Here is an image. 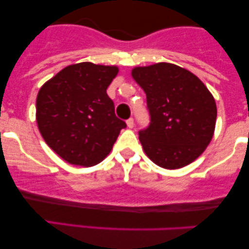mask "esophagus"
Segmentation results:
<instances>
[{"label":"esophagus","mask_w":249,"mask_h":249,"mask_svg":"<svg viewBox=\"0 0 249 249\" xmlns=\"http://www.w3.org/2000/svg\"><path fill=\"white\" fill-rule=\"evenodd\" d=\"M126 125H127V127H128V128H132V127L134 126L133 118H130V119H127V121H126Z\"/></svg>","instance_id":"obj_1"}]
</instances>
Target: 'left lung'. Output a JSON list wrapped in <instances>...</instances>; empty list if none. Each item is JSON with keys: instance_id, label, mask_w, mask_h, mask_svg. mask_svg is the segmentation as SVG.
<instances>
[{"instance_id": "obj_1", "label": "left lung", "mask_w": 249, "mask_h": 249, "mask_svg": "<svg viewBox=\"0 0 249 249\" xmlns=\"http://www.w3.org/2000/svg\"><path fill=\"white\" fill-rule=\"evenodd\" d=\"M146 93L150 126L139 132L144 152L167 170L181 168L204 153L214 136L216 104L194 73L160 62L131 71Z\"/></svg>"}]
</instances>
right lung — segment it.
<instances>
[{
    "label": "right lung",
    "mask_w": 249,
    "mask_h": 249,
    "mask_svg": "<svg viewBox=\"0 0 249 249\" xmlns=\"http://www.w3.org/2000/svg\"><path fill=\"white\" fill-rule=\"evenodd\" d=\"M117 65L71 64L42 85L36 123L44 142L69 164L90 167L107 158L124 122L115 115L107 89Z\"/></svg>",
    "instance_id": "obj_1"
}]
</instances>
